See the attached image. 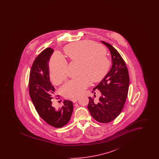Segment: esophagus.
I'll return each instance as SVG.
<instances>
[{"label":"esophagus","instance_id":"obj_1","mask_svg":"<svg viewBox=\"0 0 159 159\" xmlns=\"http://www.w3.org/2000/svg\"><path fill=\"white\" fill-rule=\"evenodd\" d=\"M78 99H79L78 97H75V98H73L71 99V101H72L73 102H76Z\"/></svg>","mask_w":159,"mask_h":159}]
</instances>
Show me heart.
Here are the masks:
<instances>
[{"instance_id":"heart-1","label":"heart","mask_w":159,"mask_h":159,"mask_svg":"<svg viewBox=\"0 0 159 159\" xmlns=\"http://www.w3.org/2000/svg\"><path fill=\"white\" fill-rule=\"evenodd\" d=\"M71 62H79L78 71L80 75L68 81L61 88L62 94L67 98L80 95L89 86L90 82L101 81L107 74L110 66L106 49L90 40L71 43L64 49ZM68 64L60 53H55L49 61L51 78L55 84L67 78Z\"/></svg>"}]
</instances>
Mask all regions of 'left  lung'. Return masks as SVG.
I'll return each mask as SVG.
<instances>
[{"mask_svg":"<svg viewBox=\"0 0 159 159\" xmlns=\"http://www.w3.org/2000/svg\"><path fill=\"white\" fill-rule=\"evenodd\" d=\"M109 49L112 67L101 82L93 89L101 93L98 102L89 97L88 108L97 121L107 123L114 120L121 112L128 93L129 76L126 65L120 53L110 44L101 41ZM94 97L96 96L94 95Z\"/></svg>","mask_w":159,"mask_h":159,"instance_id":"8db88e82","label":"left lung"}]
</instances>
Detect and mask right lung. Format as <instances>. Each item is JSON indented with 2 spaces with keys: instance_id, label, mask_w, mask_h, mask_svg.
Masks as SVG:
<instances>
[{
  "instance_id": "obj_1",
  "label": "right lung",
  "mask_w": 159,
  "mask_h": 159,
  "mask_svg": "<svg viewBox=\"0 0 159 159\" xmlns=\"http://www.w3.org/2000/svg\"><path fill=\"white\" fill-rule=\"evenodd\" d=\"M52 48H47L34 61L29 77V93L39 116L48 125L60 128L70 121L73 111V102L64 100L58 110L52 106L55 88L50 82L49 61L53 53Z\"/></svg>"
}]
</instances>
